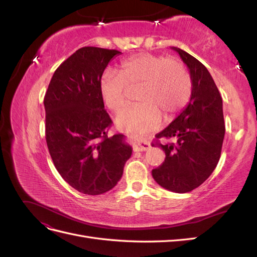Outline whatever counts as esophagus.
Here are the masks:
<instances>
[{"mask_svg":"<svg viewBox=\"0 0 257 257\" xmlns=\"http://www.w3.org/2000/svg\"><path fill=\"white\" fill-rule=\"evenodd\" d=\"M134 151H146L150 149V144L147 141H142V139H135L134 144Z\"/></svg>","mask_w":257,"mask_h":257,"instance_id":"34e87169","label":"esophagus"}]
</instances>
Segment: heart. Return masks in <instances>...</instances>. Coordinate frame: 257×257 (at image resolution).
<instances>
[{"label": "heart", "mask_w": 257, "mask_h": 257, "mask_svg": "<svg viewBox=\"0 0 257 257\" xmlns=\"http://www.w3.org/2000/svg\"><path fill=\"white\" fill-rule=\"evenodd\" d=\"M128 87L139 88L136 98L141 102L123 108L115 123L123 131L145 134L159 126L162 114L172 118L188 104L192 80L178 59L139 53L122 62L120 73L103 74L99 89L105 105L118 111L126 102Z\"/></svg>", "instance_id": "heart-1"}]
</instances>
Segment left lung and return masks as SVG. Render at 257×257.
Instances as JSON below:
<instances>
[{
    "label": "left lung",
    "instance_id": "obj_1",
    "mask_svg": "<svg viewBox=\"0 0 257 257\" xmlns=\"http://www.w3.org/2000/svg\"><path fill=\"white\" fill-rule=\"evenodd\" d=\"M172 49L189 68L192 93L180 114L155 135L174 138L176 143L155 144L165 151L166 158L152 170V177L162 188L186 193L204 183L219 163L225 135L223 102L206 66L184 50Z\"/></svg>",
    "mask_w": 257,
    "mask_h": 257
}]
</instances>
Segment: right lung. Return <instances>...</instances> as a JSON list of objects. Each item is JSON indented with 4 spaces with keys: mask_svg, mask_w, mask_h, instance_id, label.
Segmentation results:
<instances>
[{
    "mask_svg": "<svg viewBox=\"0 0 257 257\" xmlns=\"http://www.w3.org/2000/svg\"><path fill=\"white\" fill-rule=\"evenodd\" d=\"M118 50L83 47L54 72L44 98L46 142L61 177L75 190L100 195L114 188L132 155L122 134L111 125L99 82Z\"/></svg>",
    "mask_w": 257,
    "mask_h": 257,
    "instance_id": "1",
    "label": "right lung"
}]
</instances>
